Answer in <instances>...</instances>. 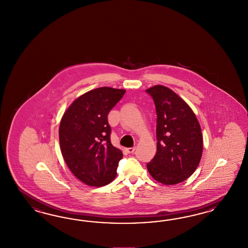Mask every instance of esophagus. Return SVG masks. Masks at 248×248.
<instances>
[{"mask_svg": "<svg viewBox=\"0 0 248 248\" xmlns=\"http://www.w3.org/2000/svg\"><path fill=\"white\" fill-rule=\"evenodd\" d=\"M135 147H129V148H126V151H127V153L129 154H133L134 152H135Z\"/></svg>", "mask_w": 248, "mask_h": 248, "instance_id": "34e87169", "label": "esophagus"}]
</instances>
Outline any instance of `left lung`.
Returning <instances> with one entry per match:
<instances>
[{
  "instance_id": "8db88e82",
  "label": "left lung",
  "mask_w": 248,
  "mask_h": 248,
  "mask_svg": "<svg viewBox=\"0 0 248 248\" xmlns=\"http://www.w3.org/2000/svg\"><path fill=\"white\" fill-rule=\"evenodd\" d=\"M156 111V154L147 163L154 179L175 185L190 177L203 153L202 131L195 113L174 92L155 85L146 90Z\"/></svg>"
}]
</instances>
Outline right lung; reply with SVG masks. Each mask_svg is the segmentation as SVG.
<instances>
[{
    "instance_id": "1",
    "label": "right lung",
    "mask_w": 248,
    "mask_h": 248,
    "mask_svg": "<svg viewBox=\"0 0 248 248\" xmlns=\"http://www.w3.org/2000/svg\"><path fill=\"white\" fill-rule=\"evenodd\" d=\"M125 90L101 87L77 98L59 128L62 157L71 172L91 186H104L116 176L123 154L111 143L107 115Z\"/></svg>"
}]
</instances>
